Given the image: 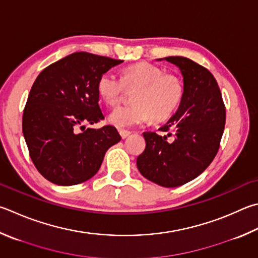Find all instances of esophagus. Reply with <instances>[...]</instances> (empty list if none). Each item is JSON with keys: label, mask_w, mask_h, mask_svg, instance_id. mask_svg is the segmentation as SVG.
Here are the masks:
<instances>
[{"label": "esophagus", "mask_w": 258, "mask_h": 258, "mask_svg": "<svg viewBox=\"0 0 258 258\" xmlns=\"http://www.w3.org/2000/svg\"><path fill=\"white\" fill-rule=\"evenodd\" d=\"M119 134H120L121 139H126L127 137H130V135H131V132H130V131H124V130H121V131H119Z\"/></svg>", "instance_id": "obj_1"}]
</instances>
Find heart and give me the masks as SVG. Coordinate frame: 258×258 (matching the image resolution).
<instances>
[{
    "label": "heart",
    "mask_w": 258,
    "mask_h": 258,
    "mask_svg": "<svg viewBox=\"0 0 258 258\" xmlns=\"http://www.w3.org/2000/svg\"><path fill=\"white\" fill-rule=\"evenodd\" d=\"M126 90H134V104L118 106L108 117L118 128L142 125L148 120H162L179 105L184 93L180 79L163 73L152 64L139 63L121 70L120 78L113 72L101 74L97 83L98 95L108 106H115Z\"/></svg>",
    "instance_id": "heart-1"
}]
</instances>
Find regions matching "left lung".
<instances>
[{
    "label": "left lung",
    "instance_id": "8db88e82",
    "mask_svg": "<svg viewBox=\"0 0 258 258\" xmlns=\"http://www.w3.org/2000/svg\"><path fill=\"white\" fill-rule=\"evenodd\" d=\"M184 78L179 108L156 132H144L145 150L137 160L141 174L163 187L186 184L207 169L220 148L226 107L213 74L182 56L165 58Z\"/></svg>",
    "mask_w": 258,
    "mask_h": 258
}]
</instances>
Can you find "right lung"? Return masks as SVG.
Returning a JSON list of instances; mask_svg holds the SVG:
<instances>
[{
	"label": "right lung",
	"mask_w": 258,
	"mask_h": 258,
	"mask_svg": "<svg viewBox=\"0 0 258 258\" xmlns=\"http://www.w3.org/2000/svg\"><path fill=\"white\" fill-rule=\"evenodd\" d=\"M120 63L121 59L79 51L44 69L32 84L23 109L22 132L37 170L53 184L71 186L90 179L107 150L120 141L114 126H83L105 119L97 83L101 74Z\"/></svg>",
	"instance_id": "obj_1"
}]
</instances>
